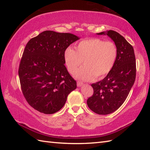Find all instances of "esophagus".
<instances>
[{
    "label": "esophagus",
    "mask_w": 150,
    "mask_h": 150,
    "mask_svg": "<svg viewBox=\"0 0 150 150\" xmlns=\"http://www.w3.org/2000/svg\"><path fill=\"white\" fill-rule=\"evenodd\" d=\"M82 85H83V82H82L81 81H78L77 82V86L78 87H81V86H82Z\"/></svg>",
    "instance_id": "obj_1"
}]
</instances>
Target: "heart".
I'll list each match as a JSON object with an SVG mask.
<instances>
[{
  "label": "heart",
  "instance_id": "heart-1",
  "mask_svg": "<svg viewBox=\"0 0 150 150\" xmlns=\"http://www.w3.org/2000/svg\"><path fill=\"white\" fill-rule=\"evenodd\" d=\"M118 56V50L111 41L91 38L81 41L76 50L68 47L64 52V60L69 73H74L82 62L84 66L74 73L82 81L104 78L114 67Z\"/></svg>",
  "mask_w": 150,
  "mask_h": 150
}]
</instances>
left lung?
<instances>
[{
	"label": "left lung",
	"instance_id": "1",
	"mask_svg": "<svg viewBox=\"0 0 150 150\" xmlns=\"http://www.w3.org/2000/svg\"><path fill=\"white\" fill-rule=\"evenodd\" d=\"M98 35H107L118 50V56L112 70L103 80L92 84L93 94L87 104L93 112L108 115L119 108L126 99L136 77L135 56L133 46L119 33L113 30Z\"/></svg>",
	"mask_w": 150,
	"mask_h": 150
}]
</instances>
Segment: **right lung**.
Returning a JSON list of instances; mask_svg holds the SVG:
<instances>
[{"label": "right lung", "instance_id": "right-lung-1", "mask_svg": "<svg viewBox=\"0 0 150 150\" xmlns=\"http://www.w3.org/2000/svg\"><path fill=\"white\" fill-rule=\"evenodd\" d=\"M79 39L71 33L44 31L28 41L18 76L25 99L35 110L44 114L56 113L77 88L64 65V52Z\"/></svg>", "mask_w": 150, "mask_h": 150}]
</instances>
